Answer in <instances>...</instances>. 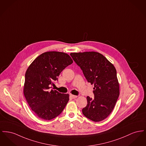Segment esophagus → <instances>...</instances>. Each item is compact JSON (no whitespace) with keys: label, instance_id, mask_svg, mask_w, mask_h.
Returning <instances> with one entry per match:
<instances>
[{"label":"esophagus","instance_id":"esophagus-1","mask_svg":"<svg viewBox=\"0 0 146 146\" xmlns=\"http://www.w3.org/2000/svg\"><path fill=\"white\" fill-rule=\"evenodd\" d=\"M70 97H71L72 98H73V99H75V98H77V95H74L70 94Z\"/></svg>","mask_w":146,"mask_h":146}]
</instances>
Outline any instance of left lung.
Masks as SVG:
<instances>
[{"label": "left lung", "mask_w": 146, "mask_h": 146, "mask_svg": "<svg viewBox=\"0 0 146 146\" xmlns=\"http://www.w3.org/2000/svg\"><path fill=\"white\" fill-rule=\"evenodd\" d=\"M70 55L87 81L94 84V99L86 97L88 104L82 109L83 115L95 122L105 119L113 110L120 94L116 69L98 52L71 53Z\"/></svg>", "instance_id": "8db88e82"}]
</instances>
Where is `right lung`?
Masks as SVG:
<instances>
[{
	"mask_svg": "<svg viewBox=\"0 0 146 146\" xmlns=\"http://www.w3.org/2000/svg\"><path fill=\"white\" fill-rule=\"evenodd\" d=\"M73 60L68 54L47 52L40 54L26 70L24 94L35 115L43 120L58 116L69 101L68 94L51 89L61 72Z\"/></svg>",
	"mask_w": 146,
	"mask_h": 146,
	"instance_id": "right-lung-1",
	"label": "right lung"
}]
</instances>
